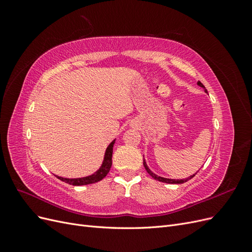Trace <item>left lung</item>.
Wrapping results in <instances>:
<instances>
[{
    "instance_id": "1",
    "label": "left lung",
    "mask_w": 252,
    "mask_h": 252,
    "mask_svg": "<svg viewBox=\"0 0 252 252\" xmlns=\"http://www.w3.org/2000/svg\"><path fill=\"white\" fill-rule=\"evenodd\" d=\"M197 85L199 86H201V87H203L204 88V90H205V93H207V90L205 89V86L203 85V84L199 81L197 82ZM143 164H144V167H145V169L147 170V172L151 175L152 178H154L155 180H157V181H159V182H163V183H168V184H183V183H185V182H187V181H189L190 179H192L194 175H195V173L194 174H192V175H190L189 178H187V179H183V180H173V179H166V178H162V177H158V175H157V174H155L154 172H152L149 168H148V166H147V164H146V162H145V159L143 161Z\"/></svg>"
}]
</instances>
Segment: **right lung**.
Returning a JSON list of instances; mask_svg holds the SVG:
<instances>
[{
  "instance_id": "add662e5",
  "label": "right lung",
  "mask_w": 252,
  "mask_h": 252,
  "mask_svg": "<svg viewBox=\"0 0 252 252\" xmlns=\"http://www.w3.org/2000/svg\"><path fill=\"white\" fill-rule=\"evenodd\" d=\"M116 142V140H113L109 146L107 147L105 151V157H104V161L102 166L100 167V169L95 171L94 174L88 175V177H84V178H79V179H66L62 177H56L60 179L61 181H63L65 183H68V184L73 185V186H81V185H88V184H94V183H96L98 181L103 180L107 173L110 170V167L112 165V150H113V144Z\"/></svg>"
}]
</instances>
